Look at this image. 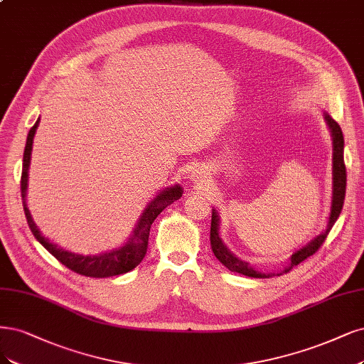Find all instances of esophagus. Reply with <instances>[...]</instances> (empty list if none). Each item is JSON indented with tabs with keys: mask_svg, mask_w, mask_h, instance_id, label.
Here are the masks:
<instances>
[{
	"mask_svg": "<svg viewBox=\"0 0 364 364\" xmlns=\"http://www.w3.org/2000/svg\"><path fill=\"white\" fill-rule=\"evenodd\" d=\"M193 178H194L196 181H198V179H202V178H205V176H203V171H194V174H193Z\"/></svg>",
	"mask_w": 364,
	"mask_h": 364,
	"instance_id": "esophagus-1",
	"label": "esophagus"
}]
</instances>
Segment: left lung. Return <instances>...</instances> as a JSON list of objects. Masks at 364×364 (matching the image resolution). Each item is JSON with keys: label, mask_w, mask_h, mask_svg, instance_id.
<instances>
[{"label": "left lung", "mask_w": 364, "mask_h": 364, "mask_svg": "<svg viewBox=\"0 0 364 364\" xmlns=\"http://www.w3.org/2000/svg\"><path fill=\"white\" fill-rule=\"evenodd\" d=\"M323 120L327 123V127L331 134V141H333V191H331V206H330V215L327 220V228L322 233H319L316 237L306 244L304 247L295 250L291 256V262L282 272H260L255 269L248 262L236 257L230 252V248L225 245L220 236V215L217 209H212V220H210V247L212 252H214L215 257L223 263V265L228 268L232 272H237L247 275V277H253V279H269L272 275H282L283 272L291 271L292 267L301 263L311 255H315L318 252V248L322 245V242L327 237L328 232L334 225L336 220L339 218L341 210L343 206V200H345V190H346V168H345V162H343V134L342 129L327 111H323Z\"/></svg>", "instance_id": "8db88e82"}]
</instances>
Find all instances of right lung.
Returning a JSON list of instances; mask_svg holds the SVG:
<instances>
[{
	"label": "right lung",
	"mask_w": 364,
	"mask_h": 364,
	"mask_svg": "<svg viewBox=\"0 0 364 364\" xmlns=\"http://www.w3.org/2000/svg\"><path fill=\"white\" fill-rule=\"evenodd\" d=\"M41 117L37 119L34 127L30 129L27 136V144H25L23 150V161H22V176H21V196H22V205L25 218L30 225V229L34 235V237L39 241L49 253H51L58 262L63 265L72 269L73 272L85 275V277H93V279H105L112 277V275H119L129 272L134 269L139 263L143 260L146 252H147V241H149V232L150 225L155 221V218L164 210L168 205L176 202L182 197L183 190L179 183L166 188V190L159 191L144 208L141 215L136 221L135 228L128 237L127 242H123L122 247L111 250V252L101 253V255H93V256H84L72 253L69 250H65L58 247L57 244L51 242L45 237L39 228H37L30 209L27 206V186H28V168L31 162V150H33V139L37 127H39Z\"/></svg>",
	"instance_id": "right-lung-1"
}]
</instances>
